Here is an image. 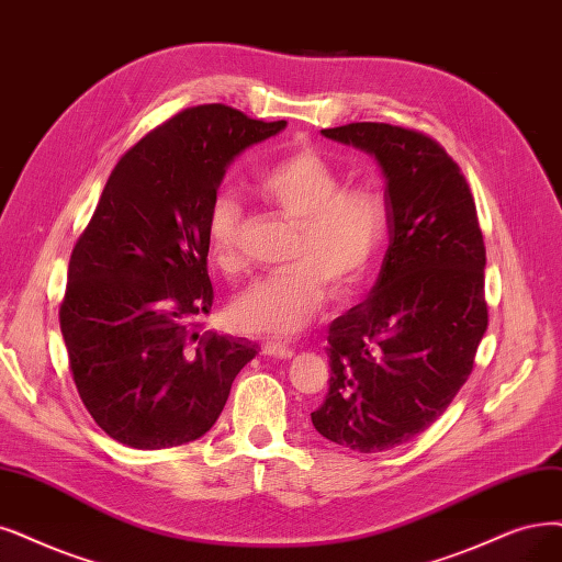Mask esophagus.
<instances>
[{"mask_svg":"<svg viewBox=\"0 0 562 562\" xmlns=\"http://www.w3.org/2000/svg\"><path fill=\"white\" fill-rule=\"evenodd\" d=\"M263 355L268 357H276V359H292L294 357V349L284 345V342H266L263 345Z\"/></svg>","mask_w":562,"mask_h":562,"instance_id":"34e87169","label":"esophagus"}]
</instances>
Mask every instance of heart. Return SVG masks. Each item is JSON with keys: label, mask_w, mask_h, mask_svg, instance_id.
I'll return each mask as SVG.
<instances>
[{"label": "heart", "mask_w": 562, "mask_h": 562, "mask_svg": "<svg viewBox=\"0 0 562 562\" xmlns=\"http://www.w3.org/2000/svg\"><path fill=\"white\" fill-rule=\"evenodd\" d=\"M257 196L296 222L289 266L255 280L232 303V322L249 336H292L313 319L326 286L334 296L355 289L375 263L389 224L386 199L370 184H345L315 148L284 155L255 180ZM243 203L220 192L205 213V243L222 273L240 268Z\"/></svg>", "instance_id": "1"}]
</instances>
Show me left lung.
<instances>
[{"label":"left lung","mask_w":562,"mask_h":562,"mask_svg":"<svg viewBox=\"0 0 562 562\" xmlns=\"http://www.w3.org/2000/svg\"><path fill=\"white\" fill-rule=\"evenodd\" d=\"M322 134L380 161L389 249L370 296L328 326L330 380L313 426L375 453L432 426L468 382L488 326L486 247L470 184L438 140L386 122Z\"/></svg>","instance_id":"8db88e82"}]
</instances>
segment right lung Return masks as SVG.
I'll return each instance as SVG.
<instances>
[{
  "instance_id": "right-lung-1",
  "label": "right lung",
  "mask_w": 562,
  "mask_h": 562,
  "mask_svg": "<svg viewBox=\"0 0 562 562\" xmlns=\"http://www.w3.org/2000/svg\"><path fill=\"white\" fill-rule=\"evenodd\" d=\"M203 103L120 157L78 236L59 328L78 396L134 449L199 440L257 345L203 330L213 307L205 213L226 164L284 130Z\"/></svg>"
}]
</instances>
